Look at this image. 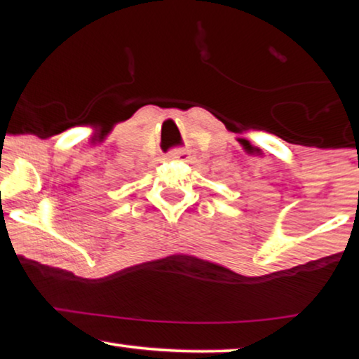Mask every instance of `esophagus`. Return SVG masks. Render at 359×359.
I'll return each instance as SVG.
<instances>
[{
  "label": "esophagus",
  "instance_id": "esophagus-1",
  "mask_svg": "<svg viewBox=\"0 0 359 359\" xmlns=\"http://www.w3.org/2000/svg\"><path fill=\"white\" fill-rule=\"evenodd\" d=\"M184 154H185V151L182 149V148L170 151V156H172V158H180V156H184Z\"/></svg>",
  "mask_w": 359,
  "mask_h": 359
}]
</instances>
